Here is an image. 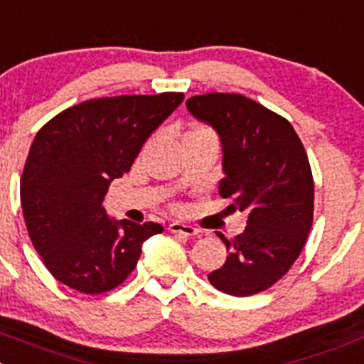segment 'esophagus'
<instances>
[{"label":"esophagus","mask_w":364,"mask_h":364,"mask_svg":"<svg viewBox=\"0 0 364 364\" xmlns=\"http://www.w3.org/2000/svg\"><path fill=\"white\" fill-rule=\"evenodd\" d=\"M168 230H171L172 233H181V235H186V237H193L199 233L198 228H193V226H190V224L178 223V220L168 224Z\"/></svg>","instance_id":"1"}]
</instances>
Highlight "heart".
Instances as JSON below:
<instances>
[{
	"label": "heart",
	"instance_id": "1",
	"mask_svg": "<svg viewBox=\"0 0 364 364\" xmlns=\"http://www.w3.org/2000/svg\"><path fill=\"white\" fill-rule=\"evenodd\" d=\"M196 131H208V129H205V127H198V129H196Z\"/></svg>",
	"mask_w": 364,
	"mask_h": 364
}]
</instances>
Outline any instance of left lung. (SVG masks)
I'll return each mask as SVG.
<instances>
[{"label": "left lung", "instance_id": "left-lung-1", "mask_svg": "<svg viewBox=\"0 0 364 364\" xmlns=\"http://www.w3.org/2000/svg\"><path fill=\"white\" fill-rule=\"evenodd\" d=\"M190 113L212 125L223 141L220 198L247 213V226L223 242L230 251L208 274L215 289L251 296L277 284L305 246L314 215V181L293 125L239 93L196 95Z\"/></svg>", "mask_w": 364, "mask_h": 364}]
</instances>
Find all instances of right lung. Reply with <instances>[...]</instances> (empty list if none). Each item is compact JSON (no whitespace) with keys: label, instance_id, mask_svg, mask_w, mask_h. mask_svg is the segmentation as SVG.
I'll list each match as a JSON object with an SVG mask.
<instances>
[{"label":"right lung","instance_id":"right-lung-1","mask_svg":"<svg viewBox=\"0 0 364 364\" xmlns=\"http://www.w3.org/2000/svg\"><path fill=\"white\" fill-rule=\"evenodd\" d=\"M185 95H120L60 111L33 138L21 176L26 230L55 280L84 294L114 289L161 224L111 220L102 201Z\"/></svg>","mask_w":364,"mask_h":364}]
</instances>
